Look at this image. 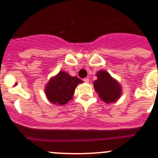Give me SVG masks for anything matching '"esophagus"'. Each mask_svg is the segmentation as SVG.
Masks as SVG:
<instances>
[{"instance_id": "34e87169", "label": "esophagus", "mask_w": 158, "mask_h": 158, "mask_svg": "<svg viewBox=\"0 0 158 158\" xmlns=\"http://www.w3.org/2000/svg\"><path fill=\"white\" fill-rule=\"evenodd\" d=\"M84 81L85 82H86V83H89V78H88V77H85V78H84Z\"/></svg>"}]
</instances>
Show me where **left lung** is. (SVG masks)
<instances>
[{
    "instance_id": "1",
    "label": "left lung",
    "mask_w": 158,
    "mask_h": 158,
    "mask_svg": "<svg viewBox=\"0 0 158 158\" xmlns=\"http://www.w3.org/2000/svg\"><path fill=\"white\" fill-rule=\"evenodd\" d=\"M98 79L93 82L94 89L99 96L106 103L115 102L120 97L121 87L107 72L100 70L96 73Z\"/></svg>"
}]
</instances>
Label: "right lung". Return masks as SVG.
Listing matches in <instances>:
<instances>
[{
    "mask_svg": "<svg viewBox=\"0 0 158 158\" xmlns=\"http://www.w3.org/2000/svg\"><path fill=\"white\" fill-rule=\"evenodd\" d=\"M81 82L77 77H71L67 73L60 71L46 86V95L53 104L64 105L72 100L75 88Z\"/></svg>",
    "mask_w": 158,
    "mask_h": 158,
    "instance_id": "1",
    "label": "right lung"
}]
</instances>
